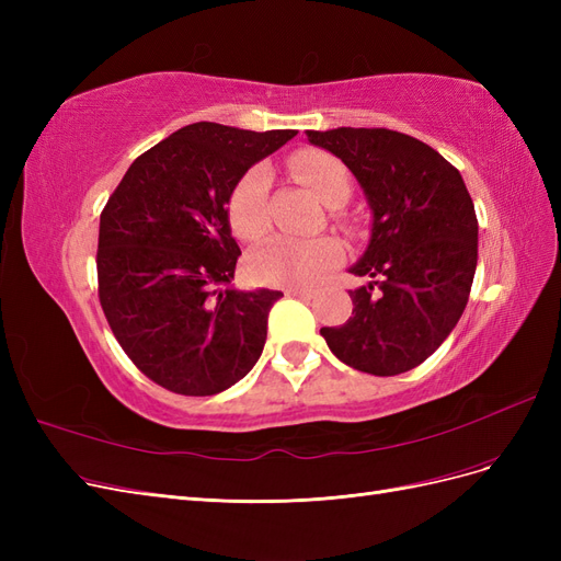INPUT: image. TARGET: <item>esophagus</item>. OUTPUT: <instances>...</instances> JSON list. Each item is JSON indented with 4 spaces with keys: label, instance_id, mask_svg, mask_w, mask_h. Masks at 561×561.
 <instances>
[{
    "label": "esophagus",
    "instance_id": "obj_1",
    "mask_svg": "<svg viewBox=\"0 0 561 561\" xmlns=\"http://www.w3.org/2000/svg\"><path fill=\"white\" fill-rule=\"evenodd\" d=\"M285 293L293 295V297H301V299H313L316 297V290H311V287H299V285L287 287Z\"/></svg>",
    "mask_w": 561,
    "mask_h": 561
}]
</instances>
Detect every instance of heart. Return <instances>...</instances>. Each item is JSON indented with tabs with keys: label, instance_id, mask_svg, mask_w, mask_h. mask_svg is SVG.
<instances>
[{
	"label": "heart",
	"instance_id": "heart-1",
	"mask_svg": "<svg viewBox=\"0 0 561 561\" xmlns=\"http://www.w3.org/2000/svg\"><path fill=\"white\" fill-rule=\"evenodd\" d=\"M290 168L325 206H342L351 196V175L346 165L328 151H299L290 159ZM268 184L271 175L264 165H252L233 184L227 201V217L236 239L254 243L268 233ZM342 260L344 248L330 236L307 241L276 236L250 254V274L264 285L301 287L330 274Z\"/></svg>",
	"mask_w": 561,
	"mask_h": 561
}]
</instances>
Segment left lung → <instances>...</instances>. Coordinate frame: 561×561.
<instances>
[{"label":"left lung","instance_id":"8db88e82","mask_svg":"<svg viewBox=\"0 0 561 561\" xmlns=\"http://www.w3.org/2000/svg\"><path fill=\"white\" fill-rule=\"evenodd\" d=\"M358 178L371 239L351 268L353 316L322 328L353 369L396 377L431 358L461 318L478 266V215L461 173L433 147L388 128L307 130Z\"/></svg>","mask_w":561,"mask_h":561}]
</instances>
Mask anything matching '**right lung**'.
Returning <instances> with one entry per match:
<instances>
[{"instance_id": "add662e5", "label": "right lung", "mask_w": 561, "mask_h": 561, "mask_svg": "<svg viewBox=\"0 0 561 561\" xmlns=\"http://www.w3.org/2000/svg\"><path fill=\"white\" fill-rule=\"evenodd\" d=\"M295 135L184 126L130 163L100 213V307L133 365L178 396L222 393L260 360L283 293L229 287L241 250L227 201Z\"/></svg>"}]
</instances>
